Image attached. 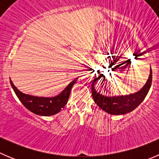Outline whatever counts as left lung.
Segmentation results:
<instances>
[{
    "mask_svg": "<svg viewBox=\"0 0 159 159\" xmlns=\"http://www.w3.org/2000/svg\"><path fill=\"white\" fill-rule=\"evenodd\" d=\"M98 78L94 80L91 86V94L96 105L99 108L110 115H124L135 109L145 99L148 94L152 81V72L150 69V75L148 79L142 89L134 94L121 96H106L101 94L95 89V85ZM104 80L101 83V88L104 87ZM105 89V88H104Z\"/></svg>",
    "mask_w": 159,
    "mask_h": 159,
    "instance_id": "8db88e82",
    "label": "left lung"
}]
</instances>
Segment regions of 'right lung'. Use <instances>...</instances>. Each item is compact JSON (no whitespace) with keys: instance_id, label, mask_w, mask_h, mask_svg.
Instances as JSON below:
<instances>
[{"instance_id":"1","label":"right lung","mask_w":159,"mask_h":159,"mask_svg":"<svg viewBox=\"0 0 159 159\" xmlns=\"http://www.w3.org/2000/svg\"><path fill=\"white\" fill-rule=\"evenodd\" d=\"M77 80L78 78L73 80L58 95L51 98L38 97L26 94L19 91L14 86L11 79L10 82L16 95L25 108L36 115L41 116H51L58 113L65 106L69 98L70 90Z\"/></svg>"}]
</instances>
